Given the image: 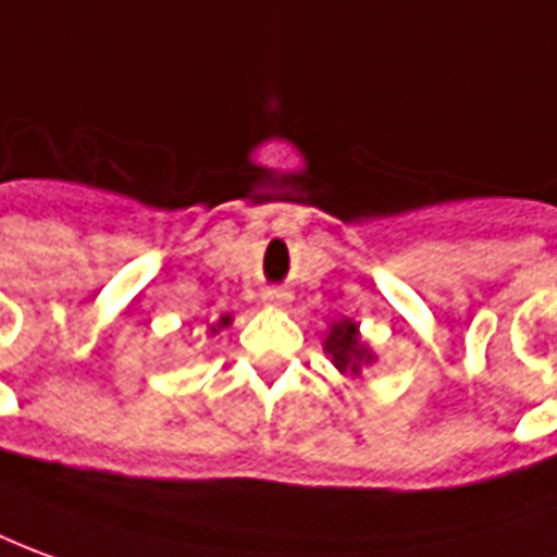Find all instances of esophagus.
<instances>
[{"label":"esophagus","mask_w":557,"mask_h":557,"mask_svg":"<svg viewBox=\"0 0 557 557\" xmlns=\"http://www.w3.org/2000/svg\"><path fill=\"white\" fill-rule=\"evenodd\" d=\"M289 298H292L289 292H283V289H265V301H268V305H286Z\"/></svg>","instance_id":"34e87169"}]
</instances>
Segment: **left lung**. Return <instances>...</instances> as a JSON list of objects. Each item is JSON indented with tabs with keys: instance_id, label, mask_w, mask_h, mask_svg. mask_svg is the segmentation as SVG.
<instances>
[{
	"instance_id": "obj_1",
	"label": "left lung",
	"mask_w": 557,
	"mask_h": 557,
	"mask_svg": "<svg viewBox=\"0 0 557 557\" xmlns=\"http://www.w3.org/2000/svg\"><path fill=\"white\" fill-rule=\"evenodd\" d=\"M325 352L332 356L334 368L341 373L359 376L364 364H371L373 352L371 346L361 341L359 325L352 319H337L325 334Z\"/></svg>"
}]
</instances>
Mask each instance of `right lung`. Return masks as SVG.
<instances>
[{"label":"right lung","instance_id":"1","mask_svg":"<svg viewBox=\"0 0 557 557\" xmlns=\"http://www.w3.org/2000/svg\"><path fill=\"white\" fill-rule=\"evenodd\" d=\"M228 322H232V317H223V319H220V322H216V325H211V334H216V332H220V329H225V325H228Z\"/></svg>","mask_w":557,"mask_h":557}]
</instances>
